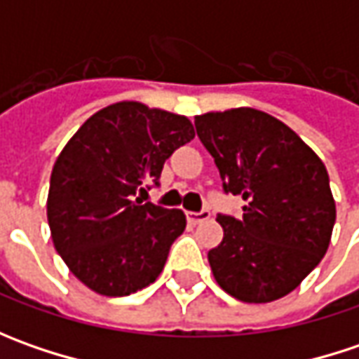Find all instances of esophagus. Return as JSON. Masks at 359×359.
Masks as SVG:
<instances>
[{"label":"esophagus","mask_w":359,"mask_h":359,"mask_svg":"<svg viewBox=\"0 0 359 359\" xmlns=\"http://www.w3.org/2000/svg\"><path fill=\"white\" fill-rule=\"evenodd\" d=\"M187 222L191 224V226H198L201 222H205V219H210V212L208 210H201V212H187Z\"/></svg>","instance_id":"esophagus-1"}]
</instances>
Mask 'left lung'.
Instances as JSON below:
<instances>
[{
	"instance_id": "left-lung-1",
	"label": "left lung",
	"mask_w": 359,
	"mask_h": 359,
	"mask_svg": "<svg viewBox=\"0 0 359 359\" xmlns=\"http://www.w3.org/2000/svg\"><path fill=\"white\" fill-rule=\"evenodd\" d=\"M224 191L243 215H217L222 243L208 252L215 282L248 304L294 292L327 252L336 201L324 161L283 121L254 107L196 116Z\"/></svg>"
}]
</instances>
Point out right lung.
Returning <instances> with one entry per match:
<instances>
[{"label": "right lung", "instance_id": "obj_1", "mask_svg": "<svg viewBox=\"0 0 359 359\" xmlns=\"http://www.w3.org/2000/svg\"><path fill=\"white\" fill-rule=\"evenodd\" d=\"M194 137L186 116L119 102L93 114L57 156L48 194L51 240L95 294L130 296L161 273L186 214L135 196L158 186L165 159Z\"/></svg>", "mask_w": 359, "mask_h": 359}]
</instances>
